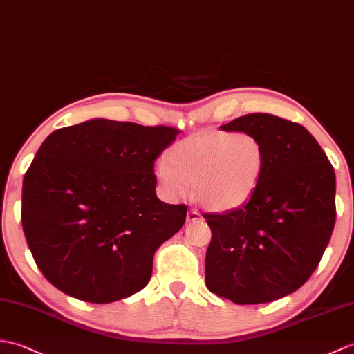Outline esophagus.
<instances>
[{
  "label": "esophagus",
  "instance_id": "1",
  "mask_svg": "<svg viewBox=\"0 0 354 354\" xmlns=\"http://www.w3.org/2000/svg\"><path fill=\"white\" fill-rule=\"evenodd\" d=\"M199 220H202V216L199 214V212L194 211V209L188 211V214H187V221H188V223H193V221H199Z\"/></svg>",
  "mask_w": 354,
  "mask_h": 354
}]
</instances>
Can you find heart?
I'll return each mask as SVG.
<instances>
[{
  "label": "heart",
  "instance_id": "heart-1",
  "mask_svg": "<svg viewBox=\"0 0 354 354\" xmlns=\"http://www.w3.org/2000/svg\"><path fill=\"white\" fill-rule=\"evenodd\" d=\"M266 169V152L252 133L203 131L178 142L158 160L153 176L162 194L180 201L190 194L201 207L231 211L248 202Z\"/></svg>",
  "mask_w": 354,
  "mask_h": 354
}]
</instances>
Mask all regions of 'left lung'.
<instances>
[{
	"label": "left lung",
	"instance_id": "8db88e82",
	"mask_svg": "<svg viewBox=\"0 0 354 354\" xmlns=\"http://www.w3.org/2000/svg\"><path fill=\"white\" fill-rule=\"evenodd\" d=\"M220 129L257 136L264 146L266 169L243 207L203 214L212 232L205 283L236 305L282 299L308 281L330 241L335 170L299 123L254 113Z\"/></svg>",
	"mask_w": 354,
	"mask_h": 354
}]
</instances>
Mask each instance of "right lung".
<instances>
[{
  "instance_id": "obj_1",
  "label": "right lung",
  "mask_w": 354,
  "mask_h": 354,
  "mask_svg": "<svg viewBox=\"0 0 354 354\" xmlns=\"http://www.w3.org/2000/svg\"><path fill=\"white\" fill-rule=\"evenodd\" d=\"M178 129L90 119L49 134L22 184L21 220L39 270L90 303L143 290L153 253L185 223L157 197L155 158Z\"/></svg>"
}]
</instances>
